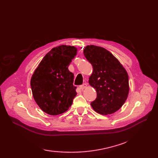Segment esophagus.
Returning <instances> with one entry per match:
<instances>
[{
    "label": "esophagus",
    "instance_id": "34e87169",
    "mask_svg": "<svg viewBox=\"0 0 158 158\" xmlns=\"http://www.w3.org/2000/svg\"><path fill=\"white\" fill-rule=\"evenodd\" d=\"M86 87H87V84H83L82 85H80V88L82 89V90H83L84 89H85Z\"/></svg>",
    "mask_w": 158,
    "mask_h": 158
}]
</instances>
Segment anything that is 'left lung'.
<instances>
[{
  "label": "left lung",
  "instance_id": "8db88e82",
  "mask_svg": "<svg viewBox=\"0 0 158 158\" xmlns=\"http://www.w3.org/2000/svg\"><path fill=\"white\" fill-rule=\"evenodd\" d=\"M84 55L93 66L89 83L97 92V98L91 106L102 114L116 112L128 97L127 71L111 52L102 47L88 45L84 49Z\"/></svg>",
  "mask_w": 158,
  "mask_h": 158
}]
</instances>
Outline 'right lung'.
<instances>
[{"instance_id": "1", "label": "right lung", "mask_w": 158, "mask_h": 158, "mask_svg": "<svg viewBox=\"0 0 158 158\" xmlns=\"http://www.w3.org/2000/svg\"><path fill=\"white\" fill-rule=\"evenodd\" d=\"M77 49L61 45L52 48L42 59L32 75L31 88L35 102L43 111L56 115L73 104L77 94L74 74L68 67Z\"/></svg>"}]
</instances>
